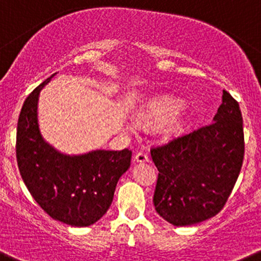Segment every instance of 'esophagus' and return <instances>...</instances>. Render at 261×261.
<instances>
[{
    "label": "esophagus",
    "instance_id": "34e87169",
    "mask_svg": "<svg viewBox=\"0 0 261 261\" xmlns=\"http://www.w3.org/2000/svg\"><path fill=\"white\" fill-rule=\"evenodd\" d=\"M134 162L136 163H144V162H149V156L143 151H139L135 156H134Z\"/></svg>",
    "mask_w": 261,
    "mask_h": 261
}]
</instances>
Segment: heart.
Segmentation results:
<instances>
[{
    "label": "heart",
    "mask_w": 261,
    "mask_h": 261,
    "mask_svg": "<svg viewBox=\"0 0 261 261\" xmlns=\"http://www.w3.org/2000/svg\"><path fill=\"white\" fill-rule=\"evenodd\" d=\"M178 108V105L173 100H161L154 105H151L148 108L145 113L141 116V122L146 126H153L156 123L162 122L167 118L164 123V130L166 133H176L181 128V120L177 115H173L176 110ZM130 133H133L131 126H126Z\"/></svg>",
    "instance_id": "b5f03b06"
}]
</instances>
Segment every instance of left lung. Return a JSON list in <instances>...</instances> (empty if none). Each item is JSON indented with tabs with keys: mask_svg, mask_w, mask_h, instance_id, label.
Listing matches in <instances>:
<instances>
[{
	"mask_svg": "<svg viewBox=\"0 0 261 261\" xmlns=\"http://www.w3.org/2000/svg\"><path fill=\"white\" fill-rule=\"evenodd\" d=\"M245 143L240 106L223 90L213 122L153 148L158 168L153 203L173 226H191L222 211L237 181Z\"/></svg>",
	"mask_w": 261,
	"mask_h": 261,
	"instance_id": "1",
	"label": "left lung"
}]
</instances>
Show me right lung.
<instances>
[{"label": "right lung", "instance_id": "1", "mask_svg": "<svg viewBox=\"0 0 261 261\" xmlns=\"http://www.w3.org/2000/svg\"><path fill=\"white\" fill-rule=\"evenodd\" d=\"M55 75L35 88L22 105L16 133L17 166L29 192L48 216L72 227H88L110 209L133 153L97 149L70 155L45 141L38 122V100Z\"/></svg>", "mask_w": 261, "mask_h": 261}]
</instances>
